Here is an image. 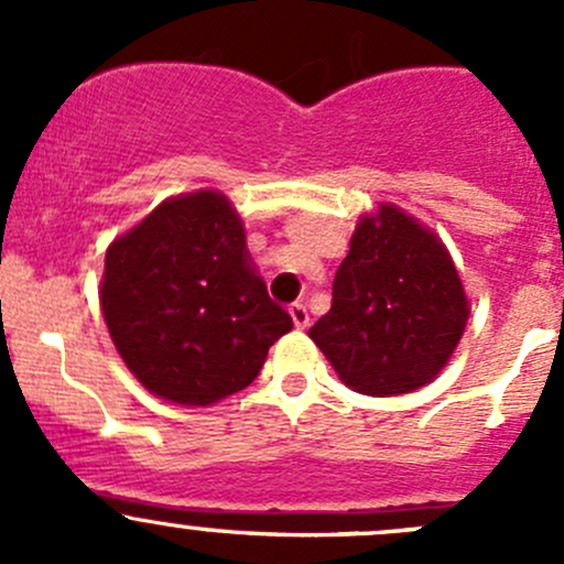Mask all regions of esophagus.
<instances>
[{
  "instance_id": "obj_1",
  "label": "esophagus",
  "mask_w": 564,
  "mask_h": 564,
  "mask_svg": "<svg viewBox=\"0 0 564 564\" xmlns=\"http://www.w3.org/2000/svg\"><path fill=\"white\" fill-rule=\"evenodd\" d=\"M289 316H292L294 327H300V329H305V327H308V308H305L303 303H294V305H289Z\"/></svg>"
}]
</instances>
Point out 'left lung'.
<instances>
[{
    "mask_svg": "<svg viewBox=\"0 0 564 564\" xmlns=\"http://www.w3.org/2000/svg\"><path fill=\"white\" fill-rule=\"evenodd\" d=\"M466 318L469 300L440 237L395 204H379L357 220L333 305L308 335L346 388L388 398L434 382Z\"/></svg>",
    "mask_w": 564,
    "mask_h": 564,
    "instance_id": "1",
    "label": "left lung"
}]
</instances>
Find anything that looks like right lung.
I'll list each match as a JSON object with an SVG mask.
<instances>
[{
    "instance_id": "right-lung-1",
    "label": "right lung",
    "mask_w": 564,
    "mask_h": 564,
    "mask_svg": "<svg viewBox=\"0 0 564 564\" xmlns=\"http://www.w3.org/2000/svg\"><path fill=\"white\" fill-rule=\"evenodd\" d=\"M100 308L124 366L152 395L209 406L246 390L292 316L267 294L229 198H166L106 250Z\"/></svg>"
}]
</instances>
